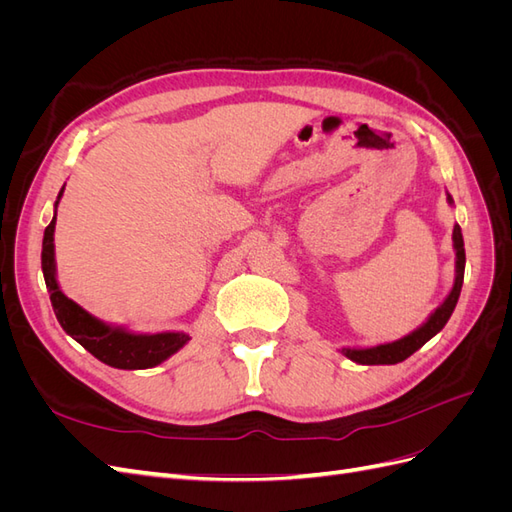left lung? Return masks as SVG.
<instances>
[{
    "label": "left lung",
    "instance_id": "1",
    "mask_svg": "<svg viewBox=\"0 0 512 512\" xmlns=\"http://www.w3.org/2000/svg\"><path fill=\"white\" fill-rule=\"evenodd\" d=\"M446 203L451 207L455 205L453 196L448 192H446ZM453 250H455L453 286L448 290L444 301L433 309L421 327H416L408 335L395 339V342H384L378 346H365V348L344 346L339 352H342L352 363H359V365H395V363L406 361L410 354H414L418 348H423L433 335H438L444 329L448 318H451V314L455 312V305L459 301L461 286H463V271H466V247H463V235H461L459 224L453 226Z\"/></svg>",
    "mask_w": 512,
    "mask_h": 512
}]
</instances>
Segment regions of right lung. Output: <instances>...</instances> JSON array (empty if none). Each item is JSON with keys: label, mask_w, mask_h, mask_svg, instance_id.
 Here are the masks:
<instances>
[{"label": "right lung", "mask_w": 512, "mask_h": 512, "mask_svg": "<svg viewBox=\"0 0 512 512\" xmlns=\"http://www.w3.org/2000/svg\"><path fill=\"white\" fill-rule=\"evenodd\" d=\"M64 188L59 190L55 200V213L51 224L44 230L42 239V273L46 290L51 294L53 312L72 339H76L87 352L98 361L115 369H149L164 363L175 352H179L190 342V333L183 331H162V333H138L130 331L126 324H111L89 314L79 303L68 299L57 282V262H55V222L57 205Z\"/></svg>", "instance_id": "add662e5"}]
</instances>
